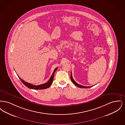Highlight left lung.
I'll return each mask as SVG.
<instances>
[{"mask_svg":"<svg viewBox=\"0 0 125 125\" xmlns=\"http://www.w3.org/2000/svg\"><path fill=\"white\" fill-rule=\"evenodd\" d=\"M71 80L72 82V83H73L75 86H77L78 87H79V88H90V87H92V86H89V87H87V86H83V85H80V84H78L77 83H76L75 81H74V80H73V78L72 77V72L71 73Z\"/></svg>","mask_w":125,"mask_h":125,"instance_id":"8db88e82","label":"left lung"}]
</instances>
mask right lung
<instances>
[{
	"label": "right lung",
	"mask_w": 125,
	"mask_h": 125,
	"mask_svg": "<svg viewBox=\"0 0 125 125\" xmlns=\"http://www.w3.org/2000/svg\"><path fill=\"white\" fill-rule=\"evenodd\" d=\"M58 69V68H56L53 72L52 75V76H51V77L50 78L49 80L46 83H44V84H42L41 85H34L33 84H31L30 83H28L26 82H25L23 81L22 79H21L20 77L19 76L18 77L19 78V79L21 80V82L24 84V85L28 88L31 89H46L47 88H48L50 87V86L51 85V84L52 83L53 81L54 76V73L57 70V69Z\"/></svg>",
	"instance_id": "obj_1"
}]
</instances>
